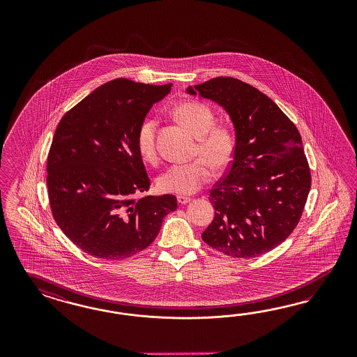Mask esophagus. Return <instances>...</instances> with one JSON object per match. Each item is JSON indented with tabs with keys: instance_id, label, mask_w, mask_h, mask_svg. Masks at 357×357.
I'll return each mask as SVG.
<instances>
[{
	"instance_id": "esophagus-1",
	"label": "esophagus",
	"mask_w": 357,
	"mask_h": 357,
	"mask_svg": "<svg viewBox=\"0 0 357 357\" xmlns=\"http://www.w3.org/2000/svg\"><path fill=\"white\" fill-rule=\"evenodd\" d=\"M191 202V199L190 197H185V196H178V203L181 204V206H185V204H188Z\"/></svg>"
}]
</instances>
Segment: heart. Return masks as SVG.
Masks as SVG:
<instances>
[{
	"instance_id": "1",
	"label": "heart",
	"mask_w": 357,
	"mask_h": 357,
	"mask_svg": "<svg viewBox=\"0 0 357 357\" xmlns=\"http://www.w3.org/2000/svg\"><path fill=\"white\" fill-rule=\"evenodd\" d=\"M175 118L199 139L196 155L205 158L194 162L174 165L160 175L157 185L161 192L192 195L211 179L212 167L220 172L227 169L233 160L234 136L227 127L215 126V114L211 108L199 102H185L174 109ZM157 121L144 120L137 130L136 144L141 157L153 162L155 151Z\"/></svg>"
}]
</instances>
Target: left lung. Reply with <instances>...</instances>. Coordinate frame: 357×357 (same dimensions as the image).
<instances>
[{"label": "left lung", "instance_id": "1", "mask_svg": "<svg viewBox=\"0 0 357 357\" xmlns=\"http://www.w3.org/2000/svg\"><path fill=\"white\" fill-rule=\"evenodd\" d=\"M185 93L224 108L236 135L231 165L209 195L215 218L202 238L233 258L263 255L291 236L310 191L301 136L272 99L237 78L217 77Z\"/></svg>", "mask_w": 357, "mask_h": 357}]
</instances>
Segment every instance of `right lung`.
Here are the masks:
<instances>
[{
  "label": "right lung",
  "instance_id": "1",
  "mask_svg": "<svg viewBox=\"0 0 357 357\" xmlns=\"http://www.w3.org/2000/svg\"><path fill=\"white\" fill-rule=\"evenodd\" d=\"M172 90L118 78L96 89L60 120L48 154L54 221L99 259H127L158 236L176 211L174 195H144L151 181L136 136L151 106Z\"/></svg>",
  "mask_w": 357,
  "mask_h": 357
}]
</instances>
